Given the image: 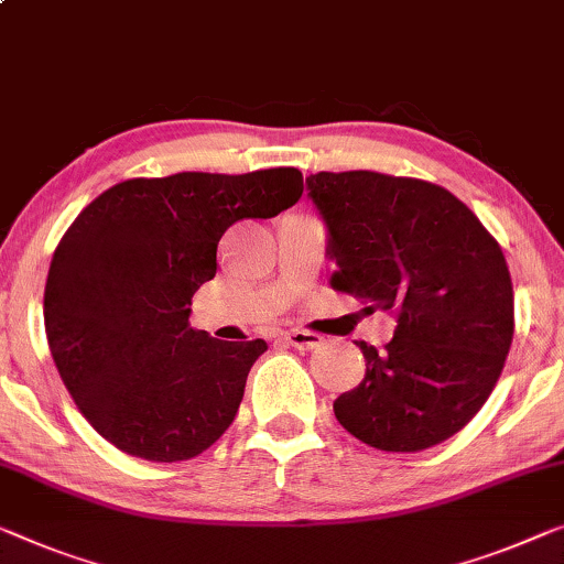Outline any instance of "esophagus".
Listing matches in <instances>:
<instances>
[{
  "label": "esophagus",
  "instance_id": "esophagus-1",
  "mask_svg": "<svg viewBox=\"0 0 564 564\" xmlns=\"http://www.w3.org/2000/svg\"><path fill=\"white\" fill-rule=\"evenodd\" d=\"M284 340H288L292 348L307 352V350H315L317 345L323 343V337H319L317 333H310V330H290V333H284Z\"/></svg>",
  "mask_w": 564,
  "mask_h": 564
}]
</instances>
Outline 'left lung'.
<instances>
[{
  "instance_id": "1",
  "label": "left lung",
  "mask_w": 564,
  "mask_h": 564,
  "mask_svg": "<svg viewBox=\"0 0 564 564\" xmlns=\"http://www.w3.org/2000/svg\"><path fill=\"white\" fill-rule=\"evenodd\" d=\"M307 188L330 231L333 290L398 323L380 352L358 343L366 378L335 398V419L380 452L452 438L487 403L512 345L514 290L499 241L421 178L319 171Z\"/></svg>"
}]
</instances>
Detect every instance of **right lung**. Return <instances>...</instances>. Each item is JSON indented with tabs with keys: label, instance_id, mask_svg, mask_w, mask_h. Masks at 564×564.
<instances>
[{
	"label": "right lung",
	"instance_id": "obj_1",
	"mask_svg": "<svg viewBox=\"0 0 564 564\" xmlns=\"http://www.w3.org/2000/svg\"><path fill=\"white\" fill-rule=\"evenodd\" d=\"M297 169L128 178L77 214L52 254L45 333L59 378L120 452L186 462L231 426L264 340L224 343L188 325L239 219H272L302 196Z\"/></svg>",
	"mask_w": 564,
	"mask_h": 564
}]
</instances>
